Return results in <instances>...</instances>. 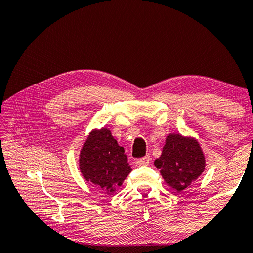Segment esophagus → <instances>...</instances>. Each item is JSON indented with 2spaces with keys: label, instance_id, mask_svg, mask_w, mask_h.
<instances>
[{
  "label": "esophagus",
  "instance_id": "1",
  "mask_svg": "<svg viewBox=\"0 0 253 253\" xmlns=\"http://www.w3.org/2000/svg\"><path fill=\"white\" fill-rule=\"evenodd\" d=\"M150 161H151L150 156H145V157H143V158H141V159L137 160V165L146 166V165L150 164Z\"/></svg>",
  "mask_w": 253,
  "mask_h": 253
}]
</instances>
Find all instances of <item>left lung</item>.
I'll use <instances>...</instances> for the list:
<instances>
[{"instance_id": "left-lung-1", "label": "left lung", "mask_w": 253, "mask_h": 253, "mask_svg": "<svg viewBox=\"0 0 253 253\" xmlns=\"http://www.w3.org/2000/svg\"><path fill=\"white\" fill-rule=\"evenodd\" d=\"M154 166L169 186L182 192L205 171L206 158L197 139L170 134Z\"/></svg>"}]
</instances>
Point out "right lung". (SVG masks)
Returning <instances> with one entry per match:
<instances>
[{
	"instance_id": "1",
	"label": "right lung",
	"mask_w": 253,
	"mask_h": 253,
	"mask_svg": "<svg viewBox=\"0 0 253 253\" xmlns=\"http://www.w3.org/2000/svg\"><path fill=\"white\" fill-rule=\"evenodd\" d=\"M79 169L86 182L111 194L131 171L123 146L107 128L89 133L79 156Z\"/></svg>"
}]
</instances>
